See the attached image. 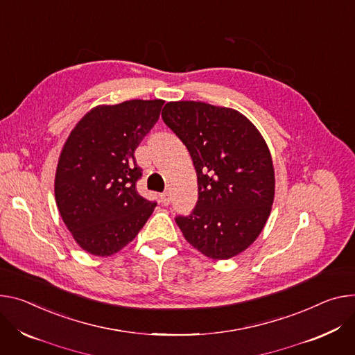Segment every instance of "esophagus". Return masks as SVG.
Wrapping results in <instances>:
<instances>
[{"instance_id":"obj_1","label":"esophagus","mask_w":355,"mask_h":355,"mask_svg":"<svg viewBox=\"0 0 355 355\" xmlns=\"http://www.w3.org/2000/svg\"><path fill=\"white\" fill-rule=\"evenodd\" d=\"M159 200H161V204H163V205H168L171 202V198H170L168 192H163V194L159 196Z\"/></svg>"}]
</instances>
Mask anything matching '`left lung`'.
Wrapping results in <instances>:
<instances>
[{
  "mask_svg": "<svg viewBox=\"0 0 355 355\" xmlns=\"http://www.w3.org/2000/svg\"><path fill=\"white\" fill-rule=\"evenodd\" d=\"M161 116L197 171V205L175 216L182 235L211 259L236 256L262 232L275 198L263 137L239 112L204 102H170Z\"/></svg>",
  "mask_w": 355,
  "mask_h": 355,
  "instance_id": "obj_1",
  "label": "left lung"
}]
</instances>
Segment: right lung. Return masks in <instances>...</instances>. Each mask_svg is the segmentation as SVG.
I'll list each match as a JSON object with an SVG mask.
<instances>
[{
	"label": "right lung",
	"instance_id": "add662e5",
	"mask_svg": "<svg viewBox=\"0 0 355 355\" xmlns=\"http://www.w3.org/2000/svg\"><path fill=\"white\" fill-rule=\"evenodd\" d=\"M164 101H127L92 109L69 135L55 175L59 214L86 252L110 256L132 242L157 202L137 192L135 151Z\"/></svg>",
	"mask_w": 355,
	"mask_h": 355
}]
</instances>
